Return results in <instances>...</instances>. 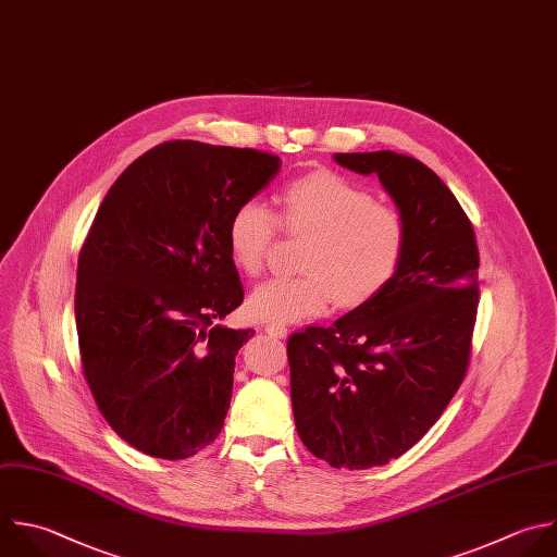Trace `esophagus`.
<instances>
[{
	"mask_svg": "<svg viewBox=\"0 0 557 557\" xmlns=\"http://www.w3.org/2000/svg\"><path fill=\"white\" fill-rule=\"evenodd\" d=\"M265 333H268L270 337L283 339V337H287V326H285V324H268V326H265Z\"/></svg>",
	"mask_w": 557,
	"mask_h": 557,
	"instance_id": "1",
	"label": "esophagus"
}]
</instances>
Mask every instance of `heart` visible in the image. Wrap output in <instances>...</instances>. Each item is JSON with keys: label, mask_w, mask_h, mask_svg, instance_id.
Segmentation results:
<instances>
[{"label": "heart", "mask_w": 557, "mask_h": 557, "mask_svg": "<svg viewBox=\"0 0 557 557\" xmlns=\"http://www.w3.org/2000/svg\"><path fill=\"white\" fill-rule=\"evenodd\" d=\"M283 224L313 239L305 276H274L257 285L248 311L261 322H300L329 311L335 296L344 307L374 298L398 272L407 248L405 218L335 172L292 181L281 194ZM278 233L276 213L261 200H244L231 215L226 242L235 265L257 276Z\"/></svg>", "instance_id": "1"}]
</instances>
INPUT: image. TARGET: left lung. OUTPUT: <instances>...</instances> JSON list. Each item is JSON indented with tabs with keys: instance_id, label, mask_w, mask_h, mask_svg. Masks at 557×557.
<instances>
[{
	"instance_id": "left-lung-1",
	"label": "left lung",
	"mask_w": 557,
	"mask_h": 557,
	"mask_svg": "<svg viewBox=\"0 0 557 557\" xmlns=\"http://www.w3.org/2000/svg\"><path fill=\"white\" fill-rule=\"evenodd\" d=\"M333 159L379 176L407 224L400 268L374 298L287 342L302 444L333 468L363 470L409 450L461 385L479 252L463 209L418 159L392 150Z\"/></svg>"
}]
</instances>
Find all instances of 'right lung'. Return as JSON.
I'll use <instances>...</instances> for the list:
<instances>
[{"label": "right lung", "instance_id": "1", "mask_svg": "<svg viewBox=\"0 0 557 557\" xmlns=\"http://www.w3.org/2000/svg\"><path fill=\"white\" fill-rule=\"evenodd\" d=\"M278 172L268 152L168 141L98 209L76 278L83 370L107 422L146 455L191 457L224 426L235 355L255 335L218 324L244 300L226 228Z\"/></svg>", "mask_w": 557, "mask_h": 557}]
</instances>
